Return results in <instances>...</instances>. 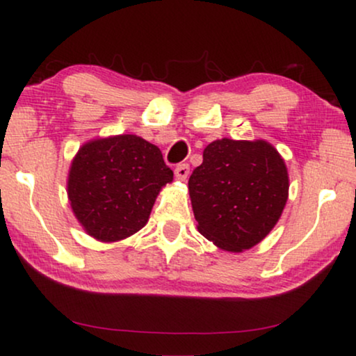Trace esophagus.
<instances>
[{"label":"esophagus","instance_id":"esophagus-1","mask_svg":"<svg viewBox=\"0 0 356 356\" xmlns=\"http://www.w3.org/2000/svg\"><path fill=\"white\" fill-rule=\"evenodd\" d=\"M174 174H175V179H177V181L184 182V181H187L188 174H191V168H188V164H179L177 168H175Z\"/></svg>","mask_w":356,"mask_h":356}]
</instances>
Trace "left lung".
<instances>
[{"label":"left lung","instance_id":"left-lung-1","mask_svg":"<svg viewBox=\"0 0 356 356\" xmlns=\"http://www.w3.org/2000/svg\"><path fill=\"white\" fill-rule=\"evenodd\" d=\"M288 188L285 159L268 141H211L188 179L198 233L227 252L254 248L280 220Z\"/></svg>","mask_w":356,"mask_h":356}]
</instances>
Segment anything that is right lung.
I'll return each mask as SVG.
<instances>
[{
  "instance_id": "1",
  "label": "right lung",
  "mask_w": 356,
  "mask_h": 356,
  "mask_svg": "<svg viewBox=\"0 0 356 356\" xmlns=\"http://www.w3.org/2000/svg\"><path fill=\"white\" fill-rule=\"evenodd\" d=\"M172 179L158 146L136 135H112L78 149L66 193L86 234L118 243L148 222L156 197Z\"/></svg>"
}]
</instances>
